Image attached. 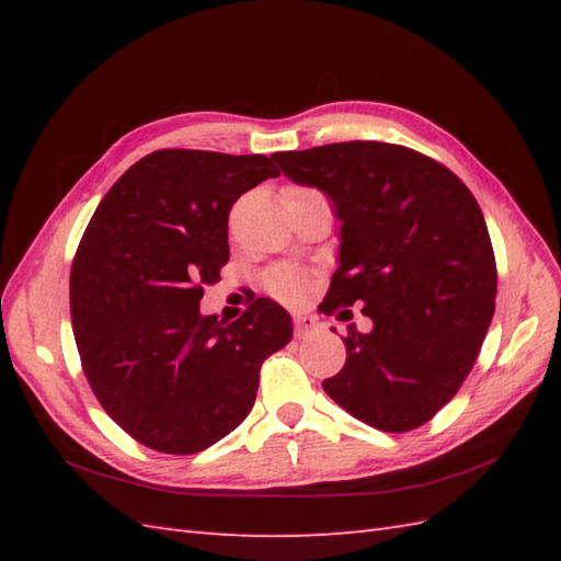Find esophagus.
Returning a JSON list of instances; mask_svg holds the SVG:
<instances>
[{
	"label": "esophagus",
	"mask_w": 561,
	"mask_h": 561,
	"mask_svg": "<svg viewBox=\"0 0 561 561\" xmlns=\"http://www.w3.org/2000/svg\"><path fill=\"white\" fill-rule=\"evenodd\" d=\"M313 332H318L316 318L304 316V313H296V316H294V335H296V337L304 340V337H308V335H313Z\"/></svg>",
	"instance_id": "obj_1"
}]
</instances>
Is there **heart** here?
Listing matches in <instances>:
<instances>
[{"instance_id":"heart-1","label":"heart","mask_w":561,"mask_h":561,"mask_svg":"<svg viewBox=\"0 0 561 561\" xmlns=\"http://www.w3.org/2000/svg\"><path fill=\"white\" fill-rule=\"evenodd\" d=\"M267 287L274 296H279L284 301H296L306 294V274L296 267H277L270 272Z\"/></svg>"}]
</instances>
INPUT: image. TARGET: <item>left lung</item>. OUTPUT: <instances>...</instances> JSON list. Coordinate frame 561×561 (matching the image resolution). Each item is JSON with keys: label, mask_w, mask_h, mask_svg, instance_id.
I'll return each mask as SVG.
<instances>
[{"label": "left lung", "mask_w": 561, "mask_h": 561, "mask_svg": "<svg viewBox=\"0 0 561 561\" xmlns=\"http://www.w3.org/2000/svg\"><path fill=\"white\" fill-rule=\"evenodd\" d=\"M272 159L330 197L340 267L325 313L364 304L374 330L347 328L328 396L356 420L400 434L456 396L478 359L496 299V262L478 199L424 153L386 141H340Z\"/></svg>", "instance_id": "1"}]
</instances>
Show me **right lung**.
Wrapping results in <instances>:
<instances>
[{
	"label": "right lung",
	"instance_id": "obj_1",
	"mask_svg": "<svg viewBox=\"0 0 561 561\" xmlns=\"http://www.w3.org/2000/svg\"><path fill=\"white\" fill-rule=\"evenodd\" d=\"M279 169L262 153L161 149L101 199L69 274L71 328L93 396L139 444L190 456L253 410L260 366L294 328L255 299L226 323L202 316L229 262L233 202Z\"/></svg>",
	"mask_w": 561,
	"mask_h": 561
}]
</instances>
